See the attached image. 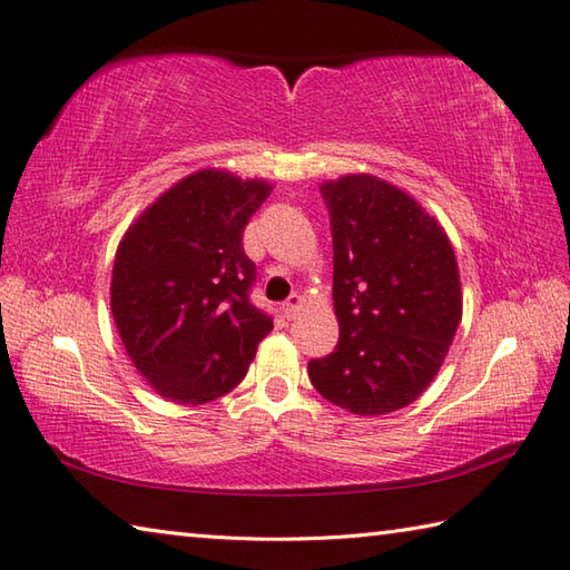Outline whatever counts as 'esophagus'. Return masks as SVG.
Returning a JSON list of instances; mask_svg holds the SVG:
<instances>
[{
  "label": "esophagus",
  "instance_id": "1",
  "mask_svg": "<svg viewBox=\"0 0 570 570\" xmlns=\"http://www.w3.org/2000/svg\"><path fill=\"white\" fill-rule=\"evenodd\" d=\"M301 308H304V296H298V294H294V296L288 298L286 304L282 306V311H284V316H286V318H296Z\"/></svg>",
  "mask_w": 570,
  "mask_h": 570
}]
</instances>
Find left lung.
<instances>
[{
  "instance_id": "8db88e82",
  "label": "left lung",
  "mask_w": 570,
  "mask_h": 570,
  "mask_svg": "<svg viewBox=\"0 0 570 570\" xmlns=\"http://www.w3.org/2000/svg\"><path fill=\"white\" fill-rule=\"evenodd\" d=\"M321 193L341 341L308 362V377L350 414H392L429 390L463 318L455 252L441 223L380 176L345 174Z\"/></svg>"
}]
</instances>
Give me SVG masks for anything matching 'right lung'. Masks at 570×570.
Wrapping results in <instances>:
<instances>
[{"instance_id":"1","label":"right lung","mask_w":570,"mask_h":570,"mask_svg":"<svg viewBox=\"0 0 570 570\" xmlns=\"http://www.w3.org/2000/svg\"><path fill=\"white\" fill-rule=\"evenodd\" d=\"M264 178L200 168L147 205L119 239L110 308L129 360L176 404H208L245 377L274 325L249 304L254 264L242 249L269 198Z\"/></svg>"}]
</instances>
